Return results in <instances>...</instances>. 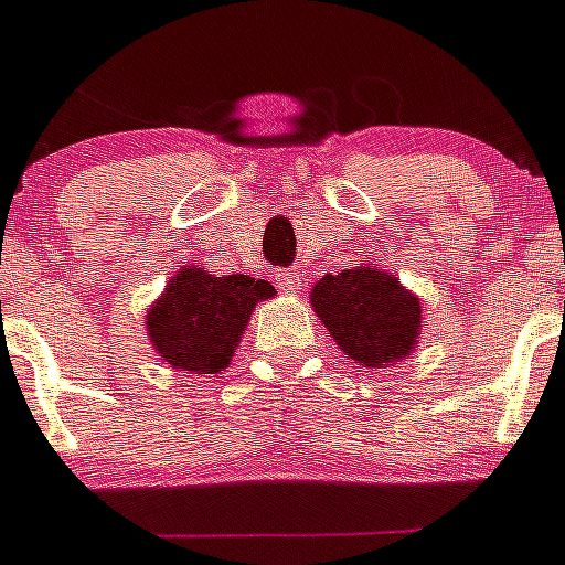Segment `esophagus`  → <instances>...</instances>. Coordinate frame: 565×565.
Wrapping results in <instances>:
<instances>
[{"label": "esophagus", "instance_id": "34e87169", "mask_svg": "<svg viewBox=\"0 0 565 565\" xmlns=\"http://www.w3.org/2000/svg\"><path fill=\"white\" fill-rule=\"evenodd\" d=\"M275 284H278L281 292H298V287H301V281H298V275L292 269H278L275 273Z\"/></svg>", "mask_w": 565, "mask_h": 565}]
</instances>
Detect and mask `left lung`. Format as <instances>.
Returning <instances> with one entry per match:
<instances>
[{
  "label": "left lung",
  "mask_w": 565,
  "mask_h": 565,
  "mask_svg": "<svg viewBox=\"0 0 565 565\" xmlns=\"http://www.w3.org/2000/svg\"><path fill=\"white\" fill-rule=\"evenodd\" d=\"M310 305L345 356L362 365H388L417 345L420 301L386 273L356 267L324 275Z\"/></svg>",
  "instance_id": "1"
}]
</instances>
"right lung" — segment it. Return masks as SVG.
<instances>
[{
  "mask_svg": "<svg viewBox=\"0 0 565 565\" xmlns=\"http://www.w3.org/2000/svg\"><path fill=\"white\" fill-rule=\"evenodd\" d=\"M269 296L275 287L260 278L182 269L150 307V342L171 369L217 374L232 362L252 307Z\"/></svg>",
  "mask_w": 565,
  "mask_h": 565,
  "instance_id": "obj_1",
  "label": "right lung"
}]
</instances>
